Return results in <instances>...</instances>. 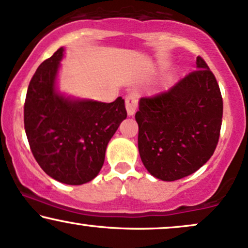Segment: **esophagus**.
<instances>
[{
    "label": "esophagus",
    "instance_id": "34e87169",
    "mask_svg": "<svg viewBox=\"0 0 248 248\" xmlns=\"http://www.w3.org/2000/svg\"><path fill=\"white\" fill-rule=\"evenodd\" d=\"M137 98L135 95H127L126 99H124V104H126V109L128 115H133L137 109Z\"/></svg>",
    "mask_w": 248,
    "mask_h": 248
}]
</instances>
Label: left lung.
<instances>
[{
  "instance_id": "obj_1",
  "label": "left lung",
  "mask_w": 248,
  "mask_h": 248,
  "mask_svg": "<svg viewBox=\"0 0 248 248\" xmlns=\"http://www.w3.org/2000/svg\"><path fill=\"white\" fill-rule=\"evenodd\" d=\"M196 67L170 90L140 100L135 114L140 156L160 180L174 181L198 171L218 143L223 118L218 83L201 56Z\"/></svg>"
}]
</instances>
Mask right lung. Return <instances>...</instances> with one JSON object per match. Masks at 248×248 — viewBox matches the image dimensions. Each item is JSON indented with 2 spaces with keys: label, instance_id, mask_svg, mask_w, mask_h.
Returning a JSON list of instances; mask_svg holds the SVG:
<instances>
[{
  "label": "right lung",
  "instance_id": "1",
  "mask_svg": "<svg viewBox=\"0 0 248 248\" xmlns=\"http://www.w3.org/2000/svg\"><path fill=\"white\" fill-rule=\"evenodd\" d=\"M63 56L59 48L38 67L24 104V128L45 173L67 185H82L99 173L106 147L127 118L121 97L113 103L69 100L55 92Z\"/></svg>",
  "mask_w": 248,
  "mask_h": 248
}]
</instances>
